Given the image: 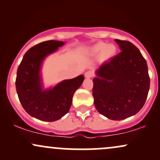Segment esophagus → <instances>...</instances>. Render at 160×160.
<instances>
[{
  "mask_svg": "<svg viewBox=\"0 0 160 160\" xmlns=\"http://www.w3.org/2000/svg\"><path fill=\"white\" fill-rule=\"evenodd\" d=\"M93 76H94V74H93L92 71H88L85 73V77L86 78H92Z\"/></svg>",
  "mask_w": 160,
  "mask_h": 160,
  "instance_id": "esophagus-1",
  "label": "esophagus"
}]
</instances>
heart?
<instances>
[{"label":"heart","mask_w":160,"mask_h":160,"mask_svg":"<svg viewBox=\"0 0 160 160\" xmlns=\"http://www.w3.org/2000/svg\"><path fill=\"white\" fill-rule=\"evenodd\" d=\"M91 52L93 54L102 53L103 58H107L113 56L116 52V47L112 44H107L104 42H99L91 48Z\"/></svg>","instance_id":"obj_1"}]
</instances>
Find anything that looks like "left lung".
<instances>
[{"mask_svg": "<svg viewBox=\"0 0 160 160\" xmlns=\"http://www.w3.org/2000/svg\"><path fill=\"white\" fill-rule=\"evenodd\" d=\"M122 51L104 62L92 80L95 108L113 120L136 114L148 98L150 77L146 60L131 42L116 39Z\"/></svg>", "mask_w": 160, "mask_h": 160, "instance_id": "left-lung-1", "label": "left lung"}]
</instances>
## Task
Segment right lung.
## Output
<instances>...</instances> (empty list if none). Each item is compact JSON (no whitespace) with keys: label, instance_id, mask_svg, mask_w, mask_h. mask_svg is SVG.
<instances>
[{"label":"right lung","instance_id":"obj_1","mask_svg":"<svg viewBox=\"0 0 160 160\" xmlns=\"http://www.w3.org/2000/svg\"><path fill=\"white\" fill-rule=\"evenodd\" d=\"M64 42L47 40L29 49L17 70L16 88L25 111L40 120L53 122L69 111L75 91L84 80L82 75L64 80L53 89L42 90L40 70L49 54L62 47Z\"/></svg>","mask_w":160,"mask_h":160}]
</instances>
